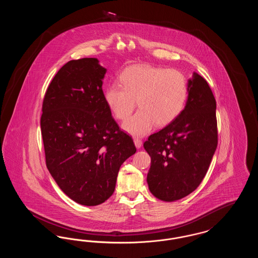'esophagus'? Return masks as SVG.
Here are the masks:
<instances>
[{
    "instance_id": "esophagus-1",
    "label": "esophagus",
    "mask_w": 258,
    "mask_h": 258,
    "mask_svg": "<svg viewBox=\"0 0 258 258\" xmlns=\"http://www.w3.org/2000/svg\"><path fill=\"white\" fill-rule=\"evenodd\" d=\"M134 141H135V147L140 148L142 146V140H141V139H139V138H135V139H134Z\"/></svg>"
}]
</instances>
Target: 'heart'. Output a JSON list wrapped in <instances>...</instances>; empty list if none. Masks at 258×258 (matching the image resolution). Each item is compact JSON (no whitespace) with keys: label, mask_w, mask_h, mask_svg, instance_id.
I'll list each match as a JSON object with an SVG mask.
<instances>
[{"label":"heart","mask_w":258,"mask_h":258,"mask_svg":"<svg viewBox=\"0 0 258 258\" xmlns=\"http://www.w3.org/2000/svg\"><path fill=\"white\" fill-rule=\"evenodd\" d=\"M120 83H111L104 91V100L118 120L127 119L136 106L140 109L123 123L134 135H145L153 126L172 123L184 110L188 82L182 72L148 64L125 69Z\"/></svg>","instance_id":"heart-1"}]
</instances>
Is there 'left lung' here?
<instances>
[{"label": "left lung", "instance_id": "left-lung-1", "mask_svg": "<svg viewBox=\"0 0 258 258\" xmlns=\"http://www.w3.org/2000/svg\"><path fill=\"white\" fill-rule=\"evenodd\" d=\"M217 103L207 81L194 74L183 112L148 137L150 191L162 201L188 196L201 184L218 146Z\"/></svg>", "mask_w": 258, "mask_h": 258}]
</instances>
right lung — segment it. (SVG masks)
I'll return each instance as SVG.
<instances>
[{"instance_id": "add662e5", "label": "right lung", "mask_w": 258, "mask_h": 258, "mask_svg": "<svg viewBox=\"0 0 258 258\" xmlns=\"http://www.w3.org/2000/svg\"><path fill=\"white\" fill-rule=\"evenodd\" d=\"M96 58L63 64L47 88L40 118L46 166L75 202L97 206L113 195L123 161L136 152L113 119Z\"/></svg>"}]
</instances>
